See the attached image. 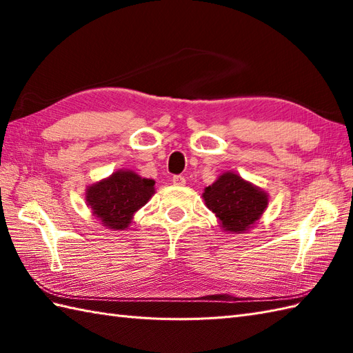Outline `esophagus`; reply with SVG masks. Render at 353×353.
<instances>
[{
    "instance_id": "obj_1",
    "label": "esophagus",
    "mask_w": 353,
    "mask_h": 353,
    "mask_svg": "<svg viewBox=\"0 0 353 353\" xmlns=\"http://www.w3.org/2000/svg\"><path fill=\"white\" fill-rule=\"evenodd\" d=\"M172 183L177 185V186H182V185H185V183H186V179H185L183 176H181V174L172 176Z\"/></svg>"
}]
</instances>
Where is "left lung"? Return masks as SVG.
<instances>
[{
	"instance_id": "left-lung-1",
	"label": "left lung",
	"mask_w": 353,
	"mask_h": 353,
	"mask_svg": "<svg viewBox=\"0 0 353 353\" xmlns=\"http://www.w3.org/2000/svg\"><path fill=\"white\" fill-rule=\"evenodd\" d=\"M206 206L219 216L224 230L244 232L265 211L268 197L264 191L226 172L203 192Z\"/></svg>"
}]
</instances>
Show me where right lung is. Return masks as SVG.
Listing matches in <instances>:
<instances>
[{
    "label": "right lung",
    "mask_w": 353,
    "mask_h": 353,
    "mask_svg": "<svg viewBox=\"0 0 353 353\" xmlns=\"http://www.w3.org/2000/svg\"><path fill=\"white\" fill-rule=\"evenodd\" d=\"M154 194V181L142 179L133 171H117L106 181L89 186L88 205L104 226L125 229L133 214Z\"/></svg>",
    "instance_id": "obj_1"
}]
</instances>
